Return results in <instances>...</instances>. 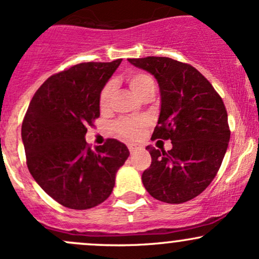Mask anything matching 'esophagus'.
<instances>
[{"instance_id": "1", "label": "esophagus", "mask_w": 259, "mask_h": 259, "mask_svg": "<svg viewBox=\"0 0 259 259\" xmlns=\"http://www.w3.org/2000/svg\"><path fill=\"white\" fill-rule=\"evenodd\" d=\"M127 149H129L130 152L134 153L139 150V146L136 144H129V145H127Z\"/></svg>"}]
</instances>
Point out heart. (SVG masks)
I'll list each match as a JSON object with an SVG mask.
<instances>
[{
	"mask_svg": "<svg viewBox=\"0 0 259 259\" xmlns=\"http://www.w3.org/2000/svg\"><path fill=\"white\" fill-rule=\"evenodd\" d=\"M126 81L129 83V87L132 88L133 92L138 96L139 98L141 97L144 92H146L149 88L155 87L153 84V79L150 75L144 72H132L126 76ZM113 88L114 84L113 82H108L102 88L101 95H99V107L101 109H107L110 104V99H112ZM147 123L145 119H132V118H123L119 119L116 123L113 125V129L120 138L125 140H136L144 134L146 130Z\"/></svg>",
	"mask_w": 259,
	"mask_h": 259,
	"instance_id": "b5f03b06",
	"label": "heart"
}]
</instances>
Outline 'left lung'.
Segmentation results:
<instances>
[{"instance_id": "1", "label": "left lung", "mask_w": 259, "mask_h": 259, "mask_svg": "<svg viewBox=\"0 0 259 259\" xmlns=\"http://www.w3.org/2000/svg\"><path fill=\"white\" fill-rule=\"evenodd\" d=\"M157 79L161 112L151 140H171L169 151L146 147L151 166L144 187L160 201L181 204L211 183L230 141L227 112L211 83L192 65L171 58L129 59Z\"/></svg>"}]
</instances>
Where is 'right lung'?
Listing matches in <instances>:
<instances>
[{
  "mask_svg": "<svg viewBox=\"0 0 259 259\" xmlns=\"http://www.w3.org/2000/svg\"><path fill=\"white\" fill-rule=\"evenodd\" d=\"M82 62L50 76L33 96L22 124L27 166L41 189L70 209L86 210L112 194L129 150L115 139L91 150L88 125L99 118V95L120 65Z\"/></svg>",
  "mask_w": 259,
  "mask_h": 259,
  "instance_id": "add662e5",
  "label": "right lung"
}]
</instances>
